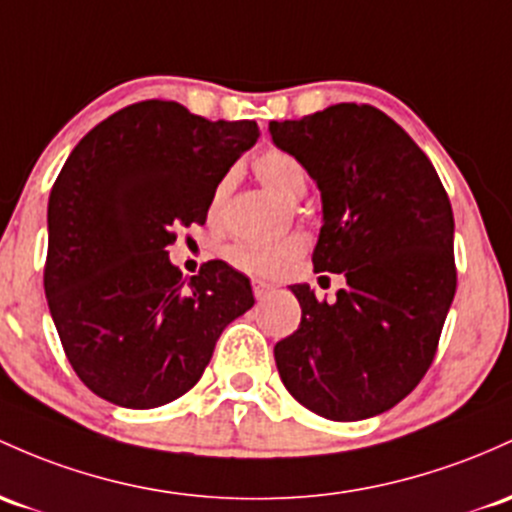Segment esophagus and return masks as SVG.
I'll use <instances>...</instances> for the list:
<instances>
[{
  "label": "esophagus",
  "instance_id": "esophagus-1",
  "mask_svg": "<svg viewBox=\"0 0 512 512\" xmlns=\"http://www.w3.org/2000/svg\"><path fill=\"white\" fill-rule=\"evenodd\" d=\"M272 291H274V286H272V284L262 282V279H252V294H255V299H257V301L267 299V296L272 294Z\"/></svg>",
  "mask_w": 512,
  "mask_h": 512
}]
</instances>
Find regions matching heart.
<instances>
[{"instance_id":"heart-1","label":"heart","mask_w":512,"mask_h":512,"mask_svg":"<svg viewBox=\"0 0 512 512\" xmlns=\"http://www.w3.org/2000/svg\"><path fill=\"white\" fill-rule=\"evenodd\" d=\"M255 174L262 184L282 196L289 204L301 201L308 192V172L301 165L299 157H294L286 150H265L262 155L255 157ZM230 187V177H223L216 184L211 194V216H218L223 201H226ZM303 252V240L299 235H289V238L279 240H250L238 238L233 243L223 247V257L233 267L243 269L247 274H260V277H274L282 274L294 265V260Z\"/></svg>"}]
</instances>
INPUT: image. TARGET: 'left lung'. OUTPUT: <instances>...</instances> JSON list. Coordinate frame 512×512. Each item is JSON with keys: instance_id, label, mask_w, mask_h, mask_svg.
<instances>
[{"instance_id": "1", "label": "left lung", "mask_w": 512, "mask_h": 512, "mask_svg": "<svg viewBox=\"0 0 512 512\" xmlns=\"http://www.w3.org/2000/svg\"><path fill=\"white\" fill-rule=\"evenodd\" d=\"M323 199L316 272L345 277L333 303L294 284L296 333L274 345L279 376L308 411L364 420L396 406L435 359L457 291L454 216L428 155L369 104L272 121Z\"/></svg>"}]
</instances>
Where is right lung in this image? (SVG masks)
I'll return each mask as SVG.
<instances>
[{
	"instance_id": "1",
	"label": "right lung",
	"mask_w": 512,
	"mask_h": 512,
	"mask_svg": "<svg viewBox=\"0 0 512 512\" xmlns=\"http://www.w3.org/2000/svg\"><path fill=\"white\" fill-rule=\"evenodd\" d=\"M257 138L255 121L148 99L67 157L48 199L43 286L72 369L104 401L143 411L187 393L255 303L238 269L209 260L184 279L167 247L177 228L204 226L216 184Z\"/></svg>"
}]
</instances>
